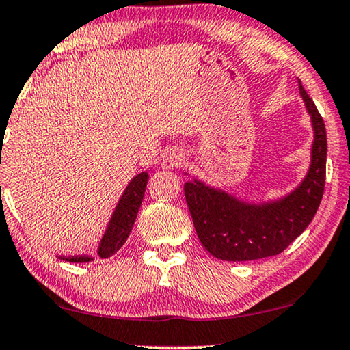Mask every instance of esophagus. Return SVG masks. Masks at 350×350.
<instances>
[{
	"mask_svg": "<svg viewBox=\"0 0 350 350\" xmlns=\"http://www.w3.org/2000/svg\"><path fill=\"white\" fill-rule=\"evenodd\" d=\"M182 161H184V157H182V154L179 150H166L163 154V157H161V168L163 170H173L176 166H180Z\"/></svg>",
	"mask_w": 350,
	"mask_h": 350,
	"instance_id": "34e87169",
	"label": "esophagus"
}]
</instances>
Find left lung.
I'll return each instance as SVG.
<instances>
[{
  "instance_id": "1",
  "label": "left lung",
  "mask_w": 350,
  "mask_h": 350,
  "mask_svg": "<svg viewBox=\"0 0 350 350\" xmlns=\"http://www.w3.org/2000/svg\"><path fill=\"white\" fill-rule=\"evenodd\" d=\"M299 92L311 121L312 143L308 171L294 190L273 201L250 202L201 179L184 184L198 237L217 259L237 262L280 254L316 215L325 185L327 133L324 119L300 81Z\"/></svg>"
}]
</instances>
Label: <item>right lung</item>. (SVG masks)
<instances>
[{
  "mask_svg": "<svg viewBox=\"0 0 350 350\" xmlns=\"http://www.w3.org/2000/svg\"><path fill=\"white\" fill-rule=\"evenodd\" d=\"M149 174L146 171H142L137 176L133 177L132 180L129 182V185L125 187L122 191V196L119 198L116 207L111 213V218H109L105 232L98 242L97 247V254L98 258L105 259L113 256L114 253L118 252L119 248L122 247L130 236V231H132L133 223L137 220L138 208L142 206L146 185H148ZM62 260H67V262H90L94 260L92 256H58Z\"/></svg>",
  "mask_w": 350,
  "mask_h": 350,
  "instance_id": "1",
  "label": "right lung"
}]
</instances>
